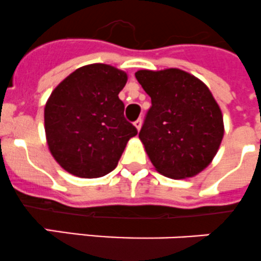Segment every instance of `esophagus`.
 I'll return each instance as SVG.
<instances>
[{"label": "esophagus", "instance_id": "esophagus-1", "mask_svg": "<svg viewBox=\"0 0 261 261\" xmlns=\"http://www.w3.org/2000/svg\"><path fill=\"white\" fill-rule=\"evenodd\" d=\"M141 123H143V121H141V118H139V120H136L135 122H134V125H135V127L138 128V131L141 128Z\"/></svg>", "mask_w": 261, "mask_h": 261}]
</instances>
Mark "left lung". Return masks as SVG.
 <instances>
[{
	"mask_svg": "<svg viewBox=\"0 0 261 261\" xmlns=\"http://www.w3.org/2000/svg\"><path fill=\"white\" fill-rule=\"evenodd\" d=\"M135 76L151 98L139 138L153 166L174 179L200 173L224 134L222 111L211 90L179 69L139 70Z\"/></svg>",
	"mask_w": 261,
	"mask_h": 261,
	"instance_id": "1",
	"label": "left lung"
}]
</instances>
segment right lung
<instances>
[{"label":"right lung","mask_w":261,"mask_h":261,"mask_svg":"<svg viewBox=\"0 0 261 261\" xmlns=\"http://www.w3.org/2000/svg\"><path fill=\"white\" fill-rule=\"evenodd\" d=\"M127 74L105 63L75 70L60 83L44 108L48 148L65 171L82 178L106 176L117 167L138 134L123 116L118 93Z\"/></svg>","instance_id":"right-lung-1"}]
</instances>
